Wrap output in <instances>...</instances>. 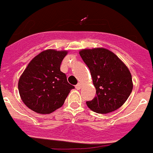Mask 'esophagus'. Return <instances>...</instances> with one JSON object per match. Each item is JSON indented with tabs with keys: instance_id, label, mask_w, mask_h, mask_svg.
<instances>
[{
	"instance_id": "1",
	"label": "esophagus",
	"mask_w": 153,
	"mask_h": 153,
	"mask_svg": "<svg viewBox=\"0 0 153 153\" xmlns=\"http://www.w3.org/2000/svg\"><path fill=\"white\" fill-rule=\"evenodd\" d=\"M81 87H82V85H81L80 83H78V84L75 85V88H76L77 89H80Z\"/></svg>"
}]
</instances>
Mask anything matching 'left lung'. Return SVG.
<instances>
[{
	"mask_svg": "<svg viewBox=\"0 0 153 153\" xmlns=\"http://www.w3.org/2000/svg\"><path fill=\"white\" fill-rule=\"evenodd\" d=\"M91 73L97 96L86 105L92 111L107 114L120 108L133 89L132 76L123 62L108 49L96 48L79 52Z\"/></svg>",
	"mask_w": 153,
	"mask_h": 153,
	"instance_id": "1",
	"label": "left lung"
}]
</instances>
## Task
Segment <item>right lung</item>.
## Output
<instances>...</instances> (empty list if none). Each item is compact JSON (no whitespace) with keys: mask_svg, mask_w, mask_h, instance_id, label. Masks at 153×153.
I'll return each mask as SVG.
<instances>
[{"mask_svg":"<svg viewBox=\"0 0 153 153\" xmlns=\"http://www.w3.org/2000/svg\"><path fill=\"white\" fill-rule=\"evenodd\" d=\"M68 51L48 49L36 56L19 78L18 89L25 105L39 114H49L64 105L74 86L60 71Z\"/></svg>","mask_w":153,"mask_h":153,"instance_id":"add662e5","label":"right lung"}]
</instances>
